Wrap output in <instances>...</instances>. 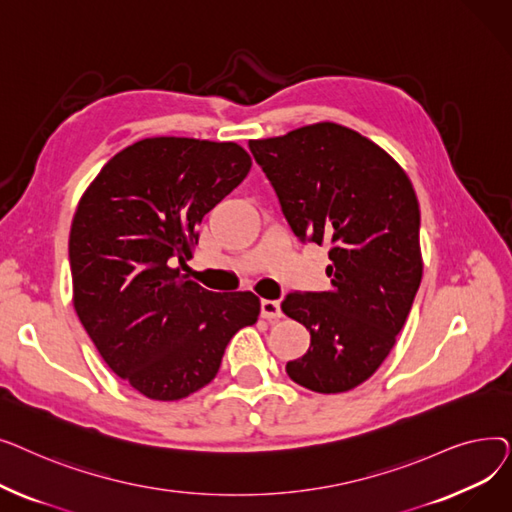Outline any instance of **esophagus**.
I'll return each mask as SVG.
<instances>
[{"mask_svg":"<svg viewBox=\"0 0 512 512\" xmlns=\"http://www.w3.org/2000/svg\"><path fill=\"white\" fill-rule=\"evenodd\" d=\"M261 317L263 319H280L282 317V309L278 301H261Z\"/></svg>","mask_w":512,"mask_h":512,"instance_id":"34e87169","label":"esophagus"}]
</instances>
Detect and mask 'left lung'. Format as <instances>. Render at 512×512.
I'll return each mask as SVG.
<instances>
[{
    "label": "left lung",
    "mask_w": 512,
    "mask_h": 512,
    "mask_svg": "<svg viewBox=\"0 0 512 512\" xmlns=\"http://www.w3.org/2000/svg\"><path fill=\"white\" fill-rule=\"evenodd\" d=\"M301 240L330 245L326 292H290L282 311L311 334L292 382L348 392L390 355L423 276L419 203L398 161L357 130L317 122L249 141Z\"/></svg>",
    "instance_id": "1"
}]
</instances>
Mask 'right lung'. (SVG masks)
<instances>
[{
    "instance_id": "add662e5",
    "label": "right lung",
    "mask_w": 512,
    "mask_h": 512,
    "mask_svg": "<svg viewBox=\"0 0 512 512\" xmlns=\"http://www.w3.org/2000/svg\"><path fill=\"white\" fill-rule=\"evenodd\" d=\"M236 143L153 137L116 153L72 218V305L116 375L151 400L207 386L226 344L259 317L253 292H209L180 274L197 226L245 180Z\"/></svg>"
}]
</instances>
